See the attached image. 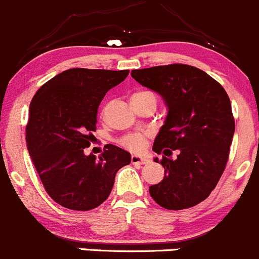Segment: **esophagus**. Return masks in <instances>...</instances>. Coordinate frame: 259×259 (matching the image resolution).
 <instances>
[{
    "instance_id": "obj_1",
    "label": "esophagus",
    "mask_w": 259,
    "mask_h": 259,
    "mask_svg": "<svg viewBox=\"0 0 259 259\" xmlns=\"http://www.w3.org/2000/svg\"><path fill=\"white\" fill-rule=\"evenodd\" d=\"M147 162L146 157L137 156V154H133L132 156V163L133 165H143V163Z\"/></svg>"
}]
</instances>
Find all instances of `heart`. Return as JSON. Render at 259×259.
Listing matches in <instances>:
<instances>
[{
  "label": "heart",
  "instance_id": "b5f03b06",
  "mask_svg": "<svg viewBox=\"0 0 259 259\" xmlns=\"http://www.w3.org/2000/svg\"><path fill=\"white\" fill-rule=\"evenodd\" d=\"M133 97H154L153 93L151 92H139V93H135ZM156 98V97H154ZM126 148H129L130 151H141L142 148L146 144V141H144V137L141 134H130L127 137H125L121 142Z\"/></svg>",
  "mask_w": 259,
  "mask_h": 259
}]
</instances>
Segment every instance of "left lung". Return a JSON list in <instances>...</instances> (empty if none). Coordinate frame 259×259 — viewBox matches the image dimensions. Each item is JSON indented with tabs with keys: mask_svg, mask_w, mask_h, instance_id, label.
Masks as SVG:
<instances>
[{
	"mask_svg": "<svg viewBox=\"0 0 259 259\" xmlns=\"http://www.w3.org/2000/svg\"><path fill=\"white\" fill-rule=\"evenodd\" d=\"M132 76L167 107L152 149L179 151L176 159L162 157L165 176L149 194L166 209L190 208L211 194L228 162L235 132L230 98L207 72L189 65L133 70Z\"/></svg>",
	"mask_w": 259,
	"mask_h": 259,
	"instance_id": "8db88e82",
	"label": "left lung"
}]
</instances>
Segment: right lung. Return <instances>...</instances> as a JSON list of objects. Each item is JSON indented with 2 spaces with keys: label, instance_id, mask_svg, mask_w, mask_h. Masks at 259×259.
Returning <instances> with one entry per match:
<instances>
[{
  "label": "right lung",
  "instance_id": "add662e5",
  "mask_svg": "<svg viewBox=\"0 0 259 259\" xmlns=\"http://www.w3.org/2000/svg\"><path fill=\"white\" fill-rule=\"evenodd\" d=\"M129 70L69 69L43 84L29 106L26 147L46 192L74 211H89L110 195L116 172L129 165L125 149L107 144L87 156L103 97Z\"/></svg>",
  "mask_w": 259,
  "mask_h": 259
}]
</instances>
